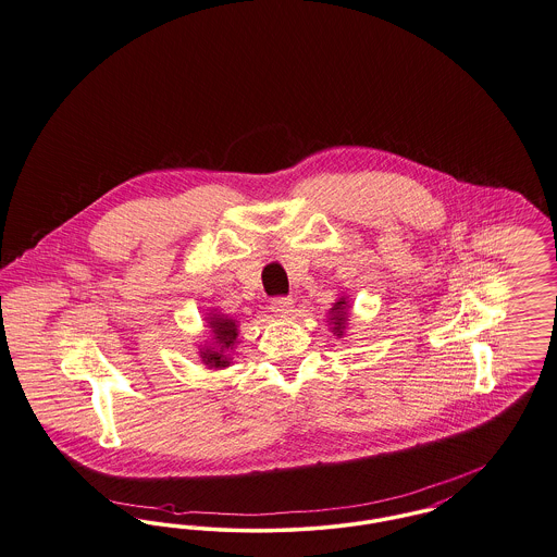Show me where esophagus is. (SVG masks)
<instances>
[{
  "label": "esophagus",
  "instance_id": "1",
  "mask_svg": "<svg viewBox=\"0 0 557 557\" xmlns=\"http://www.w3.org/2000/svg\"><path fill=\"white\" fill-rule=\"evenodd\" d=\"M292 305H294V300H292L290 296H275V298L271 300V311H273L277 318H286V315H290L292 313Z\"/></svg>",
  "mask_w": 557,
  "mask_h": 557
}]
</instances>
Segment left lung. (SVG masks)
<instances>
[{"label": "left lung", "instance_id": "8db88e82", "mask_svg": "<svg viewBox=\"0 0 557 557\" xmlns=\"http://www.w3.org/2000/svg\"><path fill=\"white\" fill-rule=\"evenodd\" d=\"M346 302L345 298H341L334 307H332V319H334V332L341 336L343 330H345L346 321Z\"/></svg>", "mask_w": 557, "mask_h": 557}]
</instances>
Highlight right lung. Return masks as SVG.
I'll list each match as a JSON object with an SVG mask.
<instances>
[{"instance_id":"1","label":"right lung","mask_w":557,"mask_h":557,"mask_svg":"<svg viewBox=\"0 0 557 557\" xmlns=\"http://www.w3.org/2000/svg\"><path fill=\"white\" fill-rule=\"evenodd\" d=\"M209 323H211L216 346H214V348H207V350L202 352V359H205V363L211 366V368H225V366L230 363V361H227L230 357L223 355V350H227V348L234 346V341H236V336H238V325H236L234 319L221 318V315H212V318L209 319Z\"/></svg>"}]
</instances>
